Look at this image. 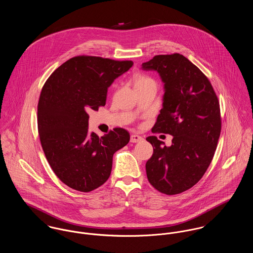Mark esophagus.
Instances as JSON below:
<instances>
[{
    "label": "esophagus",
    "instance_id": "1",
    "mask_svg": "<svg viewBox=\"0 0 253 253\" xmlns=\"http://www.w3.org/2000/svg\"><path fill=\"white\" fill-rule=\"evenodd\" d=\"M141 140H143V137L138 135V134H132L130 136V142H132V143H137V142H139Z\"/></svg>",
    "mask_w": 253,
    "mask_h": 253
}]
</instances>
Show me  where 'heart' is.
<instances>
[{
	"label": "heart",
	"mask_w": 253,
	"mask_h": 253,
	"mask_svg": "<svg viewBox=\"0 0 253 253\" xmlns=\"http://www.w3.org/2000/svg\"><path fill=\"white\" fill-rule=\"evenodd\" d=\"M147 83H154V81L149 78V77H146L143 75H138L135 79V85L136 84H147Z\"/></svg>",
	"instance_id": "b5f03b06"
}]
</instances>
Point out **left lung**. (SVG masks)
Listing matches in <instances>:
<instances>
[{"label":"left lung","instance_id":"1","mask_svg":"<svg viewBox=\"0 0 253 253\" xmlns=\"http://www.w3.org/2000/svg\"><path fill=\"white\" fill-rule=\"evenodd\" d=\"M142 69L159 73L165 88L152 131L173 137L169 147L156 136L146 138L154 148L147 177L163 194H180L200 181L214 156L221 131L218 98L206 75L179 53L156 55Z\"/></svg>","mask_w":253,"mask_h":253}]
</instances>
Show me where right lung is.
Masks as SVG:
<instances>
[{"label":"right lung","mask_w":253,"mask_h":253,"mask_svg":"<svg viewBox=\"0 0 253 253\" xmlns=\"http://www.w3.org/2000/svg\"><path fill=\"white\" fill-rule=\"evenodd\" d=\"M132 61L76 56L59 66L44 83L38 104V130L45 158L68 187L90 192L103 185L113 155L129 141L121 127L99 137L88 131V114L105 106L108 87L129 70Z\"/></svg>","instance_id":"1"}]
</instances>
